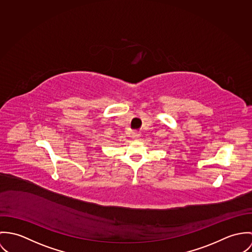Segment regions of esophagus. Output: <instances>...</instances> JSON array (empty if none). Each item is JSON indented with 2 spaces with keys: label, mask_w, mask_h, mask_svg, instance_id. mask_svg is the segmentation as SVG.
Here are the masks:
<instances>
[{
  "label": "esophagus",
  "mask_w": 252,
  "mask_h": 252,
  "mask_svg": "<svg viewBox=\"0 0 252 252\" xmlns=\"http://www.w3.org/2000/svg\"><path fill=\"white\" fill-rule=\"evenodd\" d=\"M140 135H141V134H140V132H138V131H134V132L132 133V136H133L134 139H138L140 137Z\"/></svg>",
  "instance_id": "34e87169"
}]
</instances>
